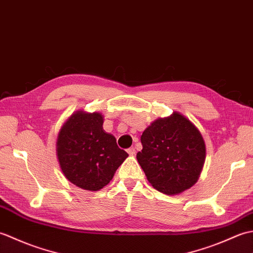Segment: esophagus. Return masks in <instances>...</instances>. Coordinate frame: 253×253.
I'll return each instance as SVG.
<instances>
[{"label": "esophagus", "mask_w": 253, "mask_h": 253, "mask_svg": "<svg viewBox=\"0 0 253 253\" xmlns=\"http://www.w3.org/2000/svg\"><path fill=\"white\" fill-rule=\"evenodd\" d=\"M127 152H128V154L129 155H135L136 154V150H135V148H129L127 150Z\"/></svg>", "instance_id": "1"}]
</instances>
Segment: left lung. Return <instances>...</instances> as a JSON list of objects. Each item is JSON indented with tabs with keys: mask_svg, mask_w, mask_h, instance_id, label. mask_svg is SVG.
Returning a JSON list of instances; mask_svg holds the SVG:
<instances>
[{
	"mask_svg": "<svg viewBox=\"0 0 253 253\" xmlns=\"http://www.w3.org/2000/svg\"><path fill=\"white\" fill-rule=\"evenodd\" d=\"M137 153L148 181L165 195H179L198 181L206 161V142L200 130L179 112L160 117L141 135Z\"/></svg>",
	"mask_w": 253,
	"mask_h": 253,
	"instance_id": "left-lung-1",
	"label": "left lung"
}]
</instances>
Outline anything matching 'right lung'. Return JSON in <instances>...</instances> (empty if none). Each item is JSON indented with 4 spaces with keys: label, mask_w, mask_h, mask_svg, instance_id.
<instances>
[{
    "label": "right lung",
    "mask_w": 253,
    "mask_h": 253,
    "mask_svg": "<svg viewBox=\"0 0 253 253\" xmlns=\"http://www.w3.org/2000/svg\"><path fill=\"white\" fill-rule=\"evenodd\" d=\"M103 122L99 112L76 111L58 131L56 157L62 173L84 190L102 189L128 157L103 129Z\"/></svg>",
    "instance_id": "right-lung-1"
}]
</instances>
